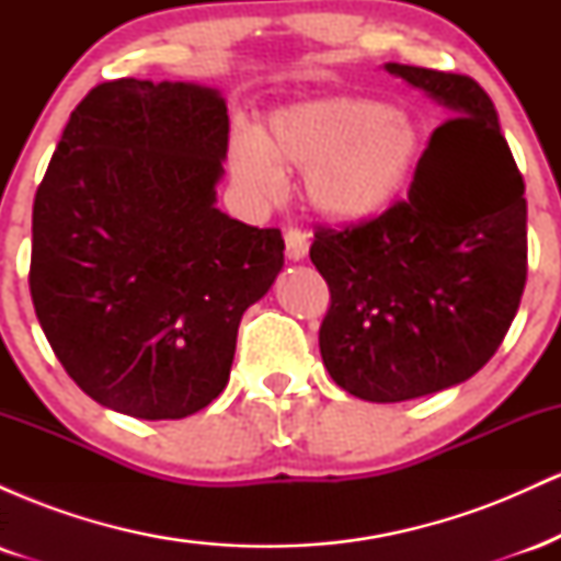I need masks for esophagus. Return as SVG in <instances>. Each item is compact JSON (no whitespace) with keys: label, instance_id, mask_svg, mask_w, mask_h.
<instances>
[{"label":"esophagus","instance_id":"esophagus-1","mask_svg":"<svg viewBox=\"0 0 561 561\" xmlns=\"http://www.w3.org/2000/svg\"><path fill=\"white\" fill-rule=\"evenodd\" d=\"M285 248H287V259L289 261H302V259H306V253H308L306 231L287 229L285 231Z\"/></svg>","mask_w":561,"mask_h":561}]
</instances>
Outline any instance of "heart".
Wrapping results in <instances>:
<instances>
[{
    "instance_id": "obj_1",
    "label": "heart",
    "mask_w": 561,
    "mask_h": 561,
    "mask_svg": "<svg viewBox=\"0 0 561 561\" xmlns=\"http://www.w3.org/2000/svg\"><path fill=\"white\" fill-rule=\"evenodd\" d=\"M422 141L409 115L364 96H324L282 107L231 139V173L261 197H279L287 173H308L313 208L332 221L382 214L409 186Z\"/></svg>"
}]
</instances>
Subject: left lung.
<instances>
[{"mask_svg":"<svg viewBox=\"0 0 561 561\" xmlns=\"http://www.w3.org/2000/svg\"><path fill=\"white\" fill-rule=\"evenodd\" d=\"M385 70L450 118L430 137L409 199L313 234L311 261L330 285L321 358L340 388L371 403L411 401L480 371L527 279L525 182L491 96L469 76Z\"/></svg>","mask_w":561,"mask_h":561,"instance_id":"obj_1","label":"left lung"}]
</instances>
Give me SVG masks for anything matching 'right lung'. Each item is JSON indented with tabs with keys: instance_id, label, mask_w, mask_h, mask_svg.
<instances>
[{
	"instance_id": "obj_1",
	"label": "right lung",
	"mask_w": 561,
	"mask_h": 561,
	"mask_svg": "<svg viewBox=\"0 0 561 561\" xmlns=\"http://www.w3.org/2000/svg\"><path fill=\"white\" fill-rule=\"evenodd\" d=\"M229 115L184 81L118 79L70 113L34 199L31 298L79 388L184 420L227 388L242 313L285 263L279 229L216 208Z\"/></svg>"
}]
</instances>
